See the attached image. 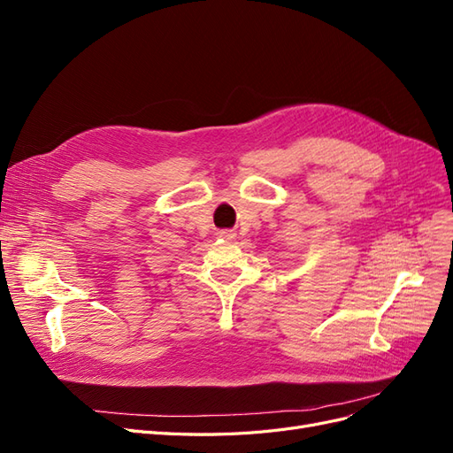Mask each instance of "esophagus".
Here are the masks:
<instances>
[{"label": "esophagus", "mask_w": 453, "mask_h": 453, "mask_svg": "<svg viewBox=\"0 0 453 453\" xmlns=\"http://www.w3.org/2000/svg\"><path fill=\"white\" fill-rule=\"evenodd\" d=\"M219 236H221V238H225V240H230L232 236H234V234H232V232L230 230H223V232H219Z\"/></svg>", "instance_id": "esophagus-1"}]
</instances>
